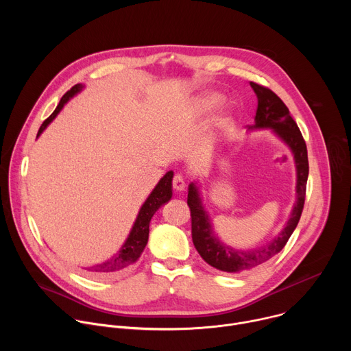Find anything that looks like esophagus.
<instances>
[{
	"mask_svg": "<svg viewBox=\"0 0 351 351\" xmlns=\"http://www.w3.org/2000/svg\"><path fill=\"white\" fill-rule=\"evenodd\" d=\"M172 186H173V189L178 190V191L184 190V186H186L184 176L180 175V173H176V175L173 176V179H172Z\"/></svg>",
	"mask_w": 351,
	"mask_h": 351,
	"instance_id": "1",
	"label": "esophagus"
}]
</instances>
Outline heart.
Wrapping results in <instances>:
<instances>
[{
  "label": "heart",
  "mask_w": 351,
  "mask_h": 351,
  "mask_svg": "<svg viewBox=\"0 0 351 351\" xmlns=\"http://www.w3.org/2000/svg\"><path fill=\"white\" fill-rule=\"evenodd\" d=\"M218 101H219V97H218L217 94H211V95H207L206 98L199 99V103H198V108H199V111H206V110H210V108H213L214 106H217V104H218Z\"/></svg>",
  "instance_id": "obj_1"
}]
</instances>
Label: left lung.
Here are the masks:
<instances>
[{"instance_id": "8db88e82", "label": "left lung", "mask_w": 351, "mask_h": 351, "mask_svg": "<svg viewBox=\"0 0 351 351\" xmlns=\"http://www.w3.org/2000/svg\"><path fill=\"white\" fill-rule=\"evenodd\" d=\"M250 84H252L258 98L254 128L272 129L291 148L294 154L297 167V202L286 228L275 240L261 248L250 250V252H237V250L222 244L213 234L208 215L203 210L197 189L194 184L189 186L187 206L190 208L191 217L193 244L198 254L203 257L207 264L217 269L232 274L245 272L267 263L286 245L289 237L300 221V217H302L308 179L307 145L302 132H300L297 123L291 118L289 108L271 88L254 82H250Z\"/></svg>"}]
</instances>
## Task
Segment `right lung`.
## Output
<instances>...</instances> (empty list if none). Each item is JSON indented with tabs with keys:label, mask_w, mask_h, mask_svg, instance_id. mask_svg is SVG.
<instances>
[{
	"label": "right lung",
	"mask_w": 351,
	"mask_h": 351,
	"mask_svg": "<svg viewBox=\"0 0 351 351\" xmlns=\"http://www.w3.org/2000/svg\"><path fill=\"white\" fill-rule=\"evenodd\" d=\"M82 84H75L71 90H68L64 97L61 98L60 104L57 106L56 111L49 115L40 126L37 137L41 134V132L48 126V123L51 122L58 112L62 110V107L66 104L68 99L71 97H73L77 91L82 90ZM172 178H173V172H168L156 186V189L153 190V193L148 195V198L145 199V203L143 204V207L138 211V215L136 218V222L130 230L129 237L126 239L125 244L122 245V248L119 252L108 261L101 263V264H95L91 265L88 268H84L87 271L88 275L94 276V278H107V276H112L121 271H123L125 268L130 267L133 263L137 261V258L140 257V254L143 253V250L148 241V232H149V221H152L153 215L156 214V211L165 204L167 202H169L172 197Z\"/></svg>",
	"instance_id": "1"
}]
</instances>
